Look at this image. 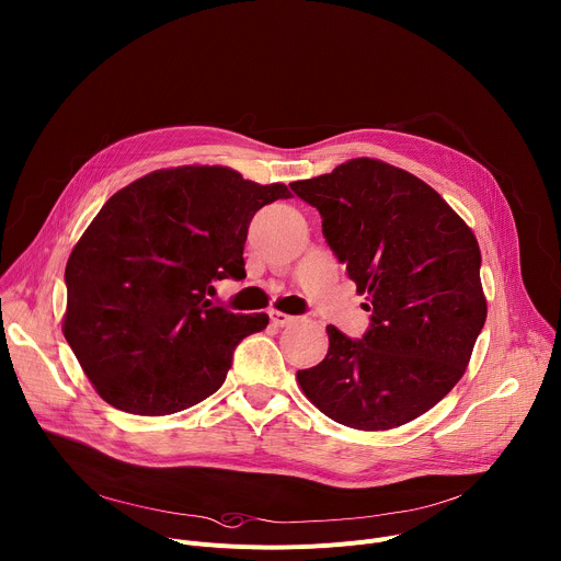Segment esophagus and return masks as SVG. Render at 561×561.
<instances>
[{
	"instance_id": "34e87169",
	"label": "esophagus",
	"mask_w": 561,
	"mask_h": 561,
	"mask_svg": "<svg viewBox=\"0 0 561 561\" xmlns=\"http://www.w3.org/2000/svg\"><path fill=\"white\" fill-rule=\"evenodd\" d=\"M268 316H271L273 324H277V327H288V324H293L297 320L295 316H286V313H279V311H271Z\"/></svg>"
}]
</instances>
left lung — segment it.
Listing matches in <instances>:
<instances>
[{"mask_svg":"<svg viewBox=\"0 0 561 561\" xmlns=\"http://www.w3.org/2000/svg\"><path fill=\"white\" fill-rule=\"evenodd\" d=\"M290 190L322 217V234L367 293L360 340L327 327V358L297 371L301 391L340 425L410 423L461 380L488 307L477 237L427 183L353 159Z\"/></svg>","mask_w":561,"mask_h":561,"instance_id":"1","label":"left lung"}]
</instances>
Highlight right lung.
<instances>
[{
    "mask_svg": "<svg viewBox=\"0 0 561 561\" xmlns=\"http://www.w3.org/2000/svg\"><path fill=\"white\" fill-rule=\"evenodd\" d=\"M290 192L230 168L151 172L116 192L76 243L65 271V337L112 407L168 416L213 396L237 344L264 331L208 299L217 279H243L254 213Z\"/></svg>",
    "mask_w": 561,
    "mask_h": 561,
    "instance_id": "obj_1",
    "label": "right lung"
}]
</instances>
